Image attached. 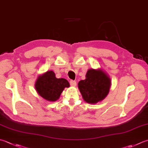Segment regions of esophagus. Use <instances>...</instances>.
<instances>
[{"mask_svg":"<svg viewBox=\"0 0 148 148\" xmlns=\"http://www.w3.org/2000/svg\"><path fill=\"white\" fill-rule=\"evenodd\" d=\"M70 85L71 86H76V82H75V81H74V80H71L70 81Z\"/></svg>","mask_w":148,"mask_h":148,"instance_id":"esophagus-1","label":"esophagus"}]
</instances>
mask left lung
Segmentation results:
<instances>
[{"label":"left lung","mask_w":148,"mask_h":148,"mask_svg":"<svg viewBox=\"0 0 148 148\" xmlns=\"http://www.w3.org/2000/svg\"><path fill=\"white\" fill-rule=\"evenodd\" d=\"M110 79L103 71L90 69L86 79L81 80L78 88L86 103H96L105 99L110 87Z\"/></svg>","instance_id":"8db88e82"}]
</instances>
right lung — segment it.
I'll return each instance as SVG.
<instances>
[{
    "mask_svg": "<svg viewBox=\"0 0 148 148\" xmlns=\"http://www.w3.org/2000/svg\"><path fill=\"white\" fill-rule=\"evenodd\" d=\"M69 83L64 78H56L54 72L47 71L38 77L35 84L36 91L40 96L49 101H56L63 89L69 87Z\"/></svg>",
    "mask_w": 148,
    "mask_h": 148,
    "instance_id": "obj_1",
    "label": "right lung"
}]
</instances>
